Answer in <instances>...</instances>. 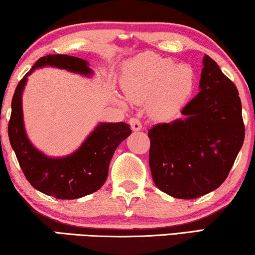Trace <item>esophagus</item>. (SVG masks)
Returning a JSON list of instances; mask_svg holds the SVG:
<instances>
[{"mask_svg": "<svg viewBox=\"0 0 255 255\" xmlns=\"http://www.w3.org/2000/svg\"><path fill=\"white\" fill-rule=\"evenodd\" d=\"M128 123H130V125H131V128L133 131H140L141 130V128H142V125H141V122H140V120H138V119H130V121H128Z\"/></svg>", "mask_w": 255, "mask_h": 255, "instance_id": "obj_1", "label": "esophagus"}]
</instances>
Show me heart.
I'll return each mask as SVG.
<instances>
[{
  "label": "heart",
  "instance_id": "b5f03b06",
  "mask_svg": "<svg viewBox=\"0 0 255 255\" xmlns=\"http://www.w3.org/2000/svg\"><path fill=\"white\" fill-rule=\"evenodd\" d=\"M194 75L186 64L170 58L142 54L124 65L122 86L133 102L148 100V110L156 119H168L178 112L193 90Z\"/></svg>",
  "mask_w": 255,
  "mask_h": 255
}]
</instances>
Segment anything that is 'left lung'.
<instances>
[{"label":"left lung","mask_w":255,"mask_h":255,"mask_svg":"<svg viewBox=\"0 0 255 255\" xmlns=\"http://www.w3.org/2000/svg\"><path fill=\"white\" fill-rule=\"evenodd\" d=\"M202 65L200 92L183 108L185 119L148 131L155 185L187 200L216 190L226 180L245 136L235 84L208 55Z\"/></svg>","instance_id":"obj_1"}]
</instances>
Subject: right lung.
Here are the masks:
<instances>
[{"label": "right lung", "mask_w": 255, "mask_h": 255, "mask_svg": "<svg viewBox=\"0 0 255 255\" xmlns=\"http://www.w3.org/2000/svg\"><path fill=\"white\" fill-rule=\"evenodd\" d=\"M43 66L63 69L88 78L94 75L90 63L83 58L61 54L39 58L14 91L8 128L10 143L25 177L35 190L62 200L78 199L101 189L108 177L114 153L132 131L130 125L124 122L99 123L71 154L51 157L39 150L25 130L23 92L27 77Z\"/></svg>", "instance_id": "right-lung-1"}]
</instances>
